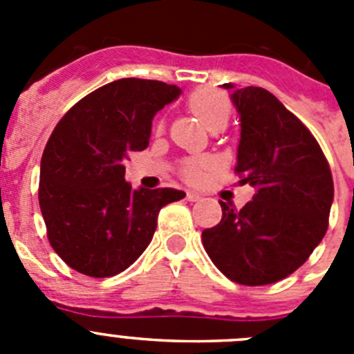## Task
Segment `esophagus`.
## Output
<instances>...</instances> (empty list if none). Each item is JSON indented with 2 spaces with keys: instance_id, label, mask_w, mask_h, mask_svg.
Returning <instances> with one entry per match:
<instances>
[{
  "instance_id": "obj_1",
  "label": "esophagus",
  "mask_w": 354,
  "mask_h": 354,
  "mask_svg": "<svg viewBox=\"0 0 354 354\" xmlns=\"http://www.w3.org/2000/svg\"><path fill=\"white\" fill-rule=\"evenodd\" d=\"M186 198L189 200V202H200V200L204 198V196L200 195V193H195V192H187Z\"/></svg>"
}]
</instances>
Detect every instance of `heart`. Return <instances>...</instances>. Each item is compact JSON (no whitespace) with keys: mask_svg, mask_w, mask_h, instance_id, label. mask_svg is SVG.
Segmentation results:
<instances>
[{"mask_svg":"<svg viewBox=\"0 0 354 354\" xmlns=\"http://www.w3.org/2000/svg\"><path fill=\"white\" fill-rule=\"evenodd\" d=\"M187 106L211 131L216 127L227 126L230 113H232V104L227 95L216 92V90H198V92L192 93L187 99ZM161 127L162 122H159L158 129ZM209 167H211L209 158H189L180 165V174L187 183H200L204 179V174Z\"/></svg>","mask_w":354,"mask_h":354,"instance_id":"b5f03b06","label":"heart"}]
</instances>
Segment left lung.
Returning a JSON list of instances; mask_svg holds the SVG:
<instances>
[{
	"mask_svg": "<svg viewBox=\"0 0 354 354\" xmlns=\"http://www.w3.org/2000/svg\"><path fill=\"white\" fill-rule=\"evenodd\" d=\"M223 86L241 115L236 174L255 195L239 211L220 202L221 221L202 241L228 280L268 286L305 264L324 237L333 179L314 134L273 93Z\"/></svg>",
	"mask_w": 354,
	"mask_h": 354,
	"instance_id": "1",
	"label": "left lung"
}]
</instances>
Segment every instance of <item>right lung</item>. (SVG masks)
<instances>
[{"label":"right lung","mask_w":354,"mask_h":354,"mask_svg":"<svg viewBox=\"0 0 354 354\" xmlns=\"http://www.w3.org/2000/svg\"><path fill=\"white\" fill-rule=\"evenodd\" d=\"M180 88L124 77L93 90L56 124L40 161L39 204L62 261L86 277H115L149 246L158 214L186 193L133 189L127 156L147 149L152 118Z\"/></svg>","instance_id":"right-lung-1"}]
</instances>
